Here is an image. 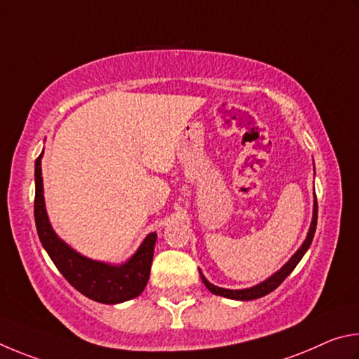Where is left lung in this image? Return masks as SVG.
Instances as JSON below:
<instances>
[{
	"label": "left lung",
	"mask_w": 359,
	"mask_h": 359,
	"mask_svg": "<svg viewBox=\"0 0 359 359\" xmlns=\"http://www.w3.org/2000/svg\"><path fill=\"white\" fill-rule=\"evenodd\" d=\"M317 217H318V206H317V198H313V211H312V222H311V227L309 231H307V236L306 240L301 244L299 249L294 252L290 260H288L284 266H282L279 271H276L274 274L269 276L268 279H265L260 284H257L254 287H249V288H241V290H230V288H222V287H217L215 284H211V282L205 278L203 273L200 271V278H202L205 287L208 288L211 293L217 294V297H224V298H229V299H238V301H250V299H257V298H262L265 297V294L271 293L273 290H276L284 279L287 278L288 274H290L294 266L298 265L299 260L303 259L304 254L307 252V249L311 248V243L313 240V233H316V229H317Z\"/></svg>",
	"instance_id": "left-lung-1"
}]
</instances>
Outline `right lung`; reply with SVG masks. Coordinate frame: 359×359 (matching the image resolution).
<instances>
[{
	"mask_svg": "<svg viewBox=\"0 0 359 359\" xmlns=\"http://www.w3.org/2000/svg\"><path fill=\"white\" fill-rule=\"evenodd\" d=\"M43 151L34 163V221L43 249L65 279L86 298L102 304H118L137 298L148 284L157 233L147 235L130 259L121 265L88 259L56 235L46 210L42 183Z\"/></svg>",
	"mask_w": 359,
	"mask_h": 359,
	"instance_id": "obj_1",
	"label": "right lung"
}]
</instances>
